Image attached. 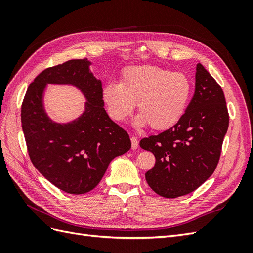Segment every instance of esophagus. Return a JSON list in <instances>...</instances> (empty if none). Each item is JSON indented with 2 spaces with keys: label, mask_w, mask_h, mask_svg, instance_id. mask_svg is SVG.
<instances>
[{
  "label": "esophagus",
  "mask_w": 253,
  "mask_h": 253,
  "mask_svg": "<svg viewBox=\"0 0 253 253\" xmlns=\"http://www.w3.org/2000/svg\"><path fill=\"white\" fill-rule=\"evenodd\" d=\"M131 141H132V149L133 150H136L137 148H138V139H137L136 137L132 136L131 137Z\"/></svg>",
  "instance_id": "obj_1"
}]
</instances>
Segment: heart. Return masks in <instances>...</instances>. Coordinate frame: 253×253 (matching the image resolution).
<instances>
[{
	"label": "heart",
	"mask_w": 253,
	"mask_h": 253,
	"mask_svg": "<svg viewBox=\"0 0 253 253\" xmlns=\"http://www.w3.org/2000/svg\"><path fill=\"white\" fill-rule=\"evenodd\" d=\"M192 83L186 74L171 72L155 65L127 66L120 81L108 82L102 100L110 117L117 122L131 116L137 102L140 113L137 126L156 131L174 126L186 113Z\"/></svg>",
	"instance_id": "b5f03b06"
}]
</instances>
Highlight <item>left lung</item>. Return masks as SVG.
<instances>
[{"label":"left lung","mask_w":253,"mask_h":253,"mask_svg":"<svg viewBox=\"0 0 253 253\" xmlns=\"http://www.w3.org/2000/svg\"><path fill=\"white\" fill-rule=\"evenodd\" d=\"M228 126L224 91L198 63L194 96L182 118L167 131L140 140V147L156 158L145 173L151 189L175 198L202 186L216 169Z\"/></svg>","instance_id":"8db88e82"}]
</instances>
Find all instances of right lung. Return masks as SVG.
<instances>
[{
	"label": "right lung",
	"mask_w": 253,
	"mask_h": 253,
	"mask_svg": "<svg viewBox=\"0 0 253 253\" xmlns=\"http://www.w3.org/2000/svg\"><path fill=\"white\" fill-rule=\"evenodd\" d=\"M89 64L86 58L77 59L44 70L29 84L21 108L30 160L52 185L70 194L93 190L111 160L131 149L128 134L103 108L102 84ZM47 83L72 84L83 90L88 101L77 121L59 125L47 117L42 95Z\"/></svg>",
	"instance_id": "add662e5"
}]
</instances>
